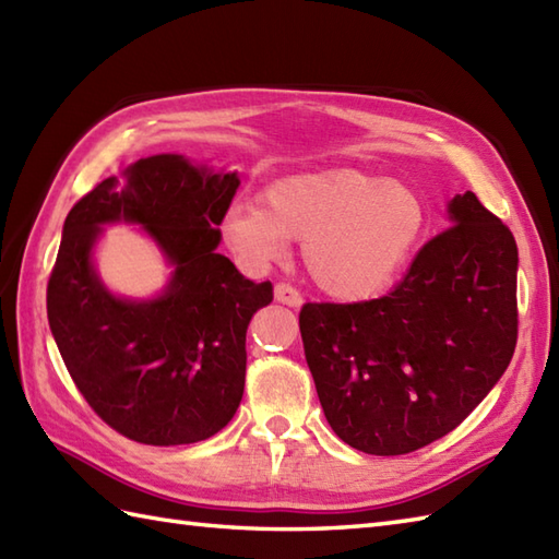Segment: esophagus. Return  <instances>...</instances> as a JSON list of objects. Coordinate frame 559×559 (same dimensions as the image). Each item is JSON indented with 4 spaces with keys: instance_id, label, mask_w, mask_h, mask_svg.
<instances>
[{
    "instance_id": "obj_1",
    "label": "esophagus",
    "mask_w": 559,
    "mask_h": 559,
    "mask_svg": "<svg viewBox=\"0 0 559 559\" xmlns=\"http://www.w3.org/2000/svg\"><path fill=\"white\" fill-rule=\"evenodd\" d=\"M273 298L283 305H290V307L302 305V295L293 286H288V283H276V288H273Z\"/></svg>"
}]
</instances>
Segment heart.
I'll use <instances>...</instances> for the list:
<instances>
[{"mask_svg":"<svg viewBox=\"0 0 559 559\" xmlns=\"http://www.w3.org/2000/svg\"><path fill=\"white\" fill-rule=\"evenodd\" d=\"M413 189L355 168L290 175L242 201L223 218V235L249 264H269L305 242L312 281L336 300L358 302L384 290L425 230Z\"/></svg>","mask_w":559,"mask_h":559,"instance_id":"b5f03b06","label":"heart"}]
</instances>
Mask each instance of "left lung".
<instances>
[{
    "label": "left lung",
    "instance_id": "1",
    "mask_svg": "<svg viewBox=\"0 0 559 559\" xmlns=\"http://www.w3.org/2000/svg\"><path fill=\"white\" fill-rule=\"evenodd\" d=\"M449 221L384 298L300 310L331 430L365 454H408L449 435L514 355V235L473 192L449 201Z\"/></svg>",
    "mask_w": 559,
    "mask_h": 559
}]
</instances>
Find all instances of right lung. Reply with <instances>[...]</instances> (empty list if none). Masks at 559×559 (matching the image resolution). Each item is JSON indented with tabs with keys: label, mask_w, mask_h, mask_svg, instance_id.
<instances>
[{
	"label": "right lung",
	"mask_w": 559,
	"mask_h": 559,
	"mask_svg": "<svg viewBox=\"0 0 559 559\" xmlns=\"http://www.w3.org/2000/svg\"><path fill=\"white\" fill-rule=\"evenodd\" d=\"M237 187V173L160 153L93 187L64 221L47 283L52 336L88 406L134 442H201L240 406L247 326L273 286L216 252ZM108 222L141 224L174 264L158 299H117L102 286L92 247Z\"/></svg>",
	"instance_id": "1"
}]
</instances>
